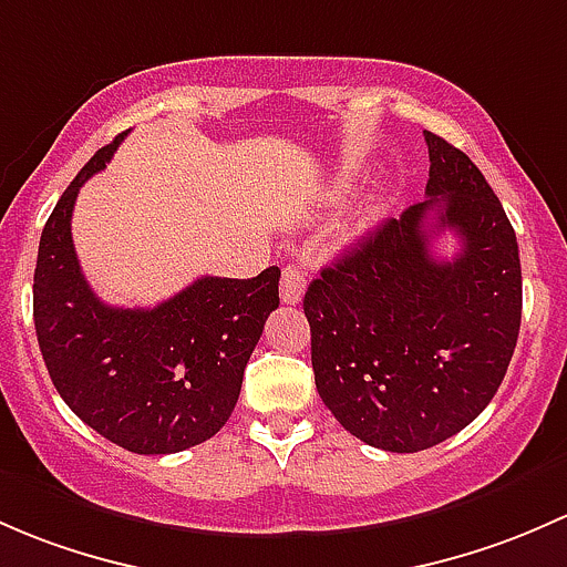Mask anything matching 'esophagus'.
<instances>
[{
	"label": "esophagus",
	"instance_id": "obj_1",
	"mask_svg": "<svg viewBox=\"0 0 567 567\" xmlns=\"http://www.w3.org/2000/svg\"><path fill=\"white\" fill-rule=\"evenodd\" d=\"M302 291H306V270L297 265L284 267L281 278V300L286 306H297L302 300Z\"/></svg>",
	"mask_w": 567,
	"mask_h": 567
}]
</instances>
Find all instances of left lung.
<instances>
[{
  "label": "left lung",
  "instance_id": "8db88e82",
  "mask_svg": "<svg viewBox=\"0 0 567 567\" xmlns=\"http://www.w3.org/2000/svg\"><path fill=\"white\" fill-rule=\"evenodd\" d=\"M425 202L384 220L311 281L317 390L365 445L417 453L472 423L505 379L522 327V261L481 168L425 131ZM456 230L442 260L433 237Z\"/></svg>",
  "mask_w": 567,
  "mask_h": 567
}]
</instances>
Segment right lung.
<instances>
[{
	"mask_svg": "<svg viewBox=\"0 0 567 567\" xmlns=\"http://www.w3.org/2000/svg\"><path fill=\"white\" fill-rule=\"evenodd\" d=\"M127 133L97 150L56 202L34 267V332L62 401L90 429L142 456L209 440L235 412L243 371L278 308L281 270L256 278L204 276L155 308L97 300L81 272L70 218L81 185Z\"/></svg>",
	"mask_w": 567,
	"mask_h": 567,
	"instance_id": "1",
	"label": "right lung"
}]
</instances>
